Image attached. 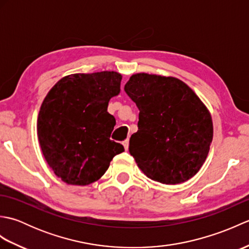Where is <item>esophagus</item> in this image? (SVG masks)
<instances>
[{"label": "esophagus", "instance_id": "obj_1", "mask_svg": "<svg viewBox=\"0 0 249 249\" xmlns=\"http://www.w3.org/2000/svg\"><path fill=\"white\" fill-rule=\"evenodd\" d=\"M122 144L124 145V147H125V150L127 151L128 150V145H129V139H125L123 142H122Z\"/></svg>", "mask_w": 249, "mask_h": 249}]
</instances>
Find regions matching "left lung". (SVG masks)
<instances>
[{"label": "left lung", "instance_id": "obj_1", "mask_svg": "<svg viewBox=\"0 0 249 249\" xmlns=\"http://www.w3.org/2000/svg\"><path fill=\"white\" fill-rule=\"evenodd\" d=\"M124 89L140 111L129 153L141 171L162 184L192 178L213 140L212 116L205 105L174 77L135 73Z\"/></svg>", "mask_w": 249, "mask_h": 249}]
</instances>
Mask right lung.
<instances>
[{
	"mask_svg": "<svg viewBox=\"0 0 249 249\" xmlns=\"http://www.w3.org/2000/svg\"><path fill=\"white\" fill-rule=\"evenodd\" d=\"M116 71L73 73L47 94L37 119V136L46 161L55 176L71 185L102 178L124 146L110 139L115 119L109 100L121 91Z\"/></svg>",
	"mask_w": 249,
	"mask_h": 249,
	"instance_id": "add662e5",
	"label": "right lung"
}]
</instances>
